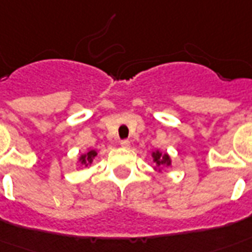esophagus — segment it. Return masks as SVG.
<instances>
[{
    "instance_id": "esophagus-1",
    "label": "esophagus",
    "mask_w": 252,
    "mask_h": 252,
    "mask_svg": "<svg viewBox=\"0 0 252 252\" xmlns=\"http://www.w3.org/2000/svg\"><path fill=\"white\" fill-rule=\"evenodd\" d=\"M121 146H122L124 148H130V140L127 139L121 140Z\"/></svg>"
}]
</instances>
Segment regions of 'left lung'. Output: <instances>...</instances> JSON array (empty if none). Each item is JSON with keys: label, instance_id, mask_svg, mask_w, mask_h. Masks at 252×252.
Masks as SVG:
<instances>
[{"label": "left lung", "instance_id": "left-lung-1", "mask_svg": "<svg viewBox=\"0 0 252 252\" xmlns=\"http://www.w3.org/2000/svg\"><path fill=\"white\" fill-rule=\"evenodd\" d=\"M154 161L157 163V167H161V165H171V158H169L168 154H161L159 150L158 151H154L153 153ZM160 171V169H159Z\"/></svg>", "mask_w": 252, "mask_h": 252}]
</instances>
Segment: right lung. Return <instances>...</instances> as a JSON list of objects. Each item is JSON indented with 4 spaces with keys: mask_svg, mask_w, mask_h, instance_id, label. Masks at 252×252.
<instances>
[{
    "mask_svg": "<svg viewBox=\"0 0 252 252\" xmlns=\"http://www.w3.org/2000/svg\"><path fill=\"white\" fill-rule=\"evenodd\" d=\"M95 157H97V153H95L94 150H89L87 154H83V155L80 157L79 160L81 164H84L85 167H88V165L91 164L92 161H93V159H94Z\"/></svg>",
    "mask_w": 252,
    "mask_h": 252,
    "instance_id": "1",
    "label": "right lung"
}]
</instances>
